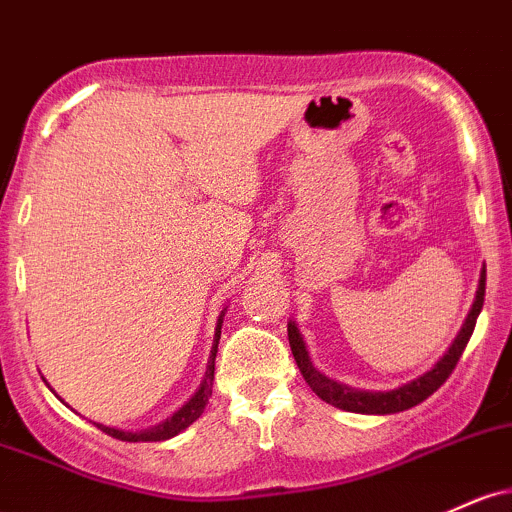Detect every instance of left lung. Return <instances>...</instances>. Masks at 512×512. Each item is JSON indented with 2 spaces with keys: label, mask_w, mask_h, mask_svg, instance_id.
I'll return each instance as SVG.
<instances>
[{
  "label": "left lung",
  "mask_w": 512,
  "mask_h": 512,
  "mask_svg": "<svg viewBox=\"0 0 512 512\" xmlns=\"http://www.w3.org/2000/svg\"><path fill=\"white\" fill-rule=\"evenodd\" d=\"M484 296H486V267L481 269V279H479V291H476L474 306H471L469 316H466L462 330L454 338L452 347L447 350V355L418 379L408 381V384L398 386L393 391H359V389H350V386L340 384V381L330 379V376L320 374L316 367H313L311 357H308L306 342H303L299 328L296 323H289L286 333H289V345L291 352H294L296 364H299V372L306 379V384L316 391L318 398H323L325 403L330 406L340 408V411H350V413H364V415H389V413H401L408 411V408L418 406L423 403L425 398L432 396L442 384L449 379V374L454 372L457 367L459 357H462L466 342H469L471 333H474L476 318H479L481 308H484Z\"/></svg>",
  "instance_id": "1"
}]
</instances>
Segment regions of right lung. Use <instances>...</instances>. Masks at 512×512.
I'll list each match as a JSON object with an SVG mask.
<instances>
[{
    "mask_svg": "<svg viewBox=\"0 0 512 512\" xmlns=\"http://www.w3.org/2000/svg\"><path fill=\"white\" fill-rule=\"evenodd\" d=\"M221 323H223V313H221V318H218V325H216V338H213L209 367H206L204 381H201L199 391H196L194 396L189 398V401L184 403L182 408H179V411H174L170 418L162 420V423L153 425V428L140 430V432H128V430H119V428H109V425H101V423H94V425H97L101 432H106V435L116 437V440H121V442H162V440H170V437H174V435H179V432H182V430H187L189 425H192L194 420L199 418L201 413H204L206 403H209L211 386H213V372H216L218 340H221Z\"/></svg>",
    "mask_w": 512,
    "mask_h": 512,
    "instance_id": "1",
    "label": "right lung"
}]
</instances>
